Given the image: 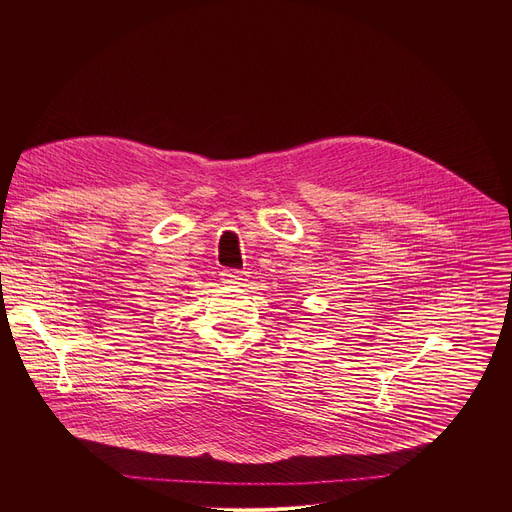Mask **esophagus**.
Returning a JSON list of instances; mask_svg holds the SVG:
<instances>
[{
    "label": "esophagus",
    "mask_w": 512,
    "mask_h": 512,
    "mask_svg": "<svg viewBox=\"0 0 512 512\" xmlns=\"http://www.w3.org/2000/svg\"><path fill=\"white\" fill-rule=\"evenodd\" d=\"M245 279V273L243 271H237V269H225L223 271V281L225 283H241Z\"/></svg>",
    "instance_id": "34e87169"
}]
</instances>
